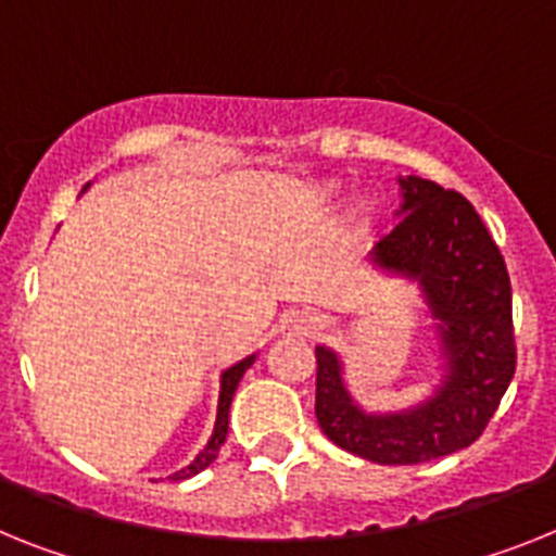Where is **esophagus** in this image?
<instances>
[{"instance_id":"esophagus-1","label":"esophagus","mask_w":556,"mask_h":556,"mask_svg":"<svg viewBox=\"0 0 556 556\" xmlns=\"http://www.w3.org/2000/svg\"><path fill=\"white\" fill-rule=\"evenodd\" d=\"M316 328H321V319L311 316V319H307V328L305 330H316Z\"/></svg>"}]
</instances>
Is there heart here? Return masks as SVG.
<instances>
[{"label": "heart", "mask_w": 556, "mask_h": 556, "mask_svg": "<svg viewBox=\"0 0 556 556\" xmlns=\"http://www.w3.org/2000/svg\"><path fill=\"white\" fill-rule=\"evenodd\" d=\"M314 200H316V206L325 208V212H330V208H336V206H339V203H342V186H339V184H321V186H316ZM370 212H372L370 203H362V206H358V220L367 223Z\"/></svg>", "instance_id": "1"}]
</instances>
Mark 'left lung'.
I'll use <instances>...</instances> for the list:
<instances>
[{
	"instance_id": "left-lung-1",
	"label": "left lung",
	"mask_w": 556,
	"mask_h": 556,
	"mask_svg": "<svg viewBox=\"0 0 556 556\" xmlns=\"http://www.w3.org/2000/svg\"><path fill=\"white\" fill-rule=\"evenodd\" d=\"M399 226L376 242L372 265L418 286L435 321L441 384L399 409L367 413L344 384L339 353L316 348V418L336 446L384 466L424 464L475 444L515 379L511 282L501 249L464 194L399 177Z\"/></svg>"
}]
</instances>
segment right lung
Segmentation results:
<instances>
[{
  "instance_id": "right-lung-1",
  "label": "right lung",
  "mask_w": 556,
  "mask_h": 556,
  "mask_svg": "<svg viewBox=\"0 0 556 556\" xmlns=\"http://www.w3.org/2000/svg\"><path fill=\"white\" fill-rule=\"evenodd\" d=\"M87 186H90V184H87ZM87 186H84V189H87ZM254 358H256V353H254V356H245L242 362H237V365L228 367V370H223V376H220V401H217V421H214L212 438H208V444L198 452V458L191 460L189 466H184V469H177L175 475H169V480L191 478V475L203 472V469H206V466L212 464L214 458H217V452H220V446L226 444V435H228V409H231V399H235L237 384H240L242 372L254 365Z\"/></svg>"
}]
</instances>
